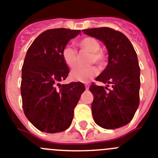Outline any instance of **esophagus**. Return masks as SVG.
Here are the masks:
<instances>
[{
	"label": "esophagus",
	"instance_id": "34e87169",
	"mask_svg": "<svg viewBox=\"0 0 158 158\" xmlns=\"http://www.w3.org/2000/svg\"><path fill=\"white\" fill-rule=\"evenodd\" d=\"M89 87H90V86H89V84H85V87H86V90H88Z\"/></svg>",
	"mask_w": 158,
	"mask_h": 158
}]
</instances>
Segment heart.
<instances>
[{
	"label": "heart",
	"instance_id": "heart-1",
	"mask_svg": "<svg viewBox=\"0 0 158 158\" xmlns=\"http://www.w3.org/2000/svg\"><path fill=\"white\" fill-rule=\"evenodd\" d=\"M76 44L82 50L90 53L89 63H95L99 67H103L106 64V55L102 51L100 50L101 44L95 38L87 36L79 40ZM62 57L64 63L69 68H74L77 63V52L70 46L64 47L62 51ZM98 74V69L94 66L88 68H76L71 71L70 78L72 81L80 83H88L90 79Z\"/></svg>",
	"mask_w": 158,
	"mask_h": 158
}]
</instances>
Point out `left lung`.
I'll use <instances>...</instances> for the list:
<instances>
[{
    "mask_svg": "<svg viewBox=\"0 0 158 158\" xmlns=\"http://www.w3.org/2000/svg\"><path fill=\"white\" fill-rule=\"evenodd\" d=\"M99 40L108 51V64L96 80L111 84L106 87L92 84L93 118L97 125L107 130L119 128L132 120L139 106L140 68L132 44L123 33L110 28L83 30Z\"/></svg>",
    "mask_w": 158,
    "mask_h": 158,
    "instance_id": "obj_1",
    "label": "left lung"
}]
</instances>
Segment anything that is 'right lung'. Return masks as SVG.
Instances as JSON below:
<instances>
[{"label":"right lung","mask_w":158,"mask_h":158,"mask_svg":"<svg viewBox=\"0 0 158 158\" xmlns=\"http://www.w3.org/2000/svg\"><path fill=\"white\" fill-rule=\"evenodd\" d=\"M80 32L67 28L47 30L38 35L26 53L20 86L23 110L30 123L40 131L53 134L67 130L85 90L79 82L60 83L69 74L63 60V49Z\"/></svg>","instance_id":"add662e5"}]
</instances>
